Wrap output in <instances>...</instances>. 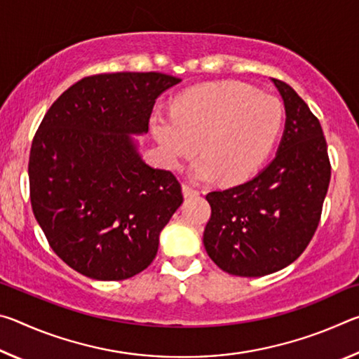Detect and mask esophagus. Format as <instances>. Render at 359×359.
I'll return each instance as SVG.
<instances>
[{"label":"esophagus","instance_id":"esophagus-1","mask_svg":"<svg viewBox=\"0 0 359 359\" xmlns=\"http://www.w3.org/2000/svg\"><path fill=\"white\" fill-rule=\"evenodd\" d=\"M182 193H184V198H194V196H198V194H199L198 190H194V188L188 187V185L182 187Z\"/></svg>","mask_w":359,"mask_h":359}]
</instances>
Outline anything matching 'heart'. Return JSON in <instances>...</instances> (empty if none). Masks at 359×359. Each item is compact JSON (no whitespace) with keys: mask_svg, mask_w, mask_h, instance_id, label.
<instances>
[{"mask_svg":"<svg viewBox=\"0 0 359 359\" xmlns=\"http://www.w3.org/2000/svg\"><path fill=\"white\" fill-rule=\"evenodd\" d=\"M283 106L276 96L242 83H209L174 100L172 112H155L150 131L161 156L172 169L203 151L191 166L196 180L220 175L238 182L263 165L280 135Z\"/></svg>","mask_w":359,"mask_h":359,"instance_id":"b5f03b06","label":"heart"}]
</instances>
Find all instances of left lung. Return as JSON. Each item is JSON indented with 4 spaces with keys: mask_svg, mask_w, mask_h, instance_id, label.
I'll return each instance as SVG.
<instances>
[{
    "mask_svg": "<svg viewBox=\"0 0 359 359\" xmlns=\"http://www.w3.org/2000/svg\"><path fill=\"white\" fill-rule=\"evenodd\" d=\"M285 106V130L276 158L245 184L212 191L203 242L224 272L272 274L306 250L318 226L331 166L323 130L288 83L271 79Z\"/></svg>",
    "mask_w": 359,
    "mask_h": 359,
    "instance_id": "1",
    "label": "left lung"
}]
</instances>
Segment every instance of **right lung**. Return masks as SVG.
<instances>
[{"label":"right lung","instance_id":"add662e5","mask_svg":"<svg viewBox=\"0 0 359 359\" xmlns=\"http://www.w3.org/2000/svg\"><path fill=\"white\" fill-rule=\"evenodd\" d=\"M161 72L85 77L53 102L28 163L33 214L52 250L95 280H125L156 257L161 229L184 203L171 171L139 151Z\"/></svg>","mask_w":359,"mask_h":359}]
</instances>
